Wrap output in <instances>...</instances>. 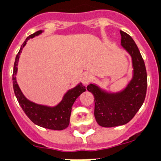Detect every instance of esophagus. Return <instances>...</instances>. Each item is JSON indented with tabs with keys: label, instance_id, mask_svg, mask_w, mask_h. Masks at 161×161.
Masks as SVG:
<instances>
[{
	"label": "esophagus",
	"instance_id": "1",
	"mask_svg": "<svg viewBox=\"0 0 161 161\" xmlns=\"http://www.w3.org/2000/svg\"><path fill=\"white\" fill-rule=\"evenodd\" d=\"M91 79H92V76H91V74L89 73H84L81 76L82 82H83L84 85H88V84L90 82Z\"/></svg>",
	"mask_w": 161,
	"mask_h": 161
}]
</instances>
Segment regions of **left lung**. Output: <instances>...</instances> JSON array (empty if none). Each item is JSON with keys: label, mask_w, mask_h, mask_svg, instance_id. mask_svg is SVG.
<instances>
[{"label": "left lung", "mask_w": 161, "mask_h": 161, "mask_svg": "<svg viewBox=\"0 0 161 161\" xmlns=\"http://www.w3.org/2000/svg\"><path fill=\"white\" fill-rule=\"evenodd\" d=\"M121 45L132 59L133 78L125 90L108 93L90 84L87 89L94 96V116L99 125L105 128L123 125L130 121L143 104L147 92V72L141 53L133 39L120 30Z\"/></svg>", "instance_id": "left-lung-1"}]
</instances>
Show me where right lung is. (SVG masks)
<instances>
[{
    "mask_svg": "<svg viewBox=\"0 0 161 161\" xmlns=\"http://www.w3.org/2000/svg\"><path fill=\"white\" fill-rule=\"evenodd\" d=\"M41 32H42L41 30L37 31L28 36L25 42L22 44L20 51L16 57L13 73V90L23 111L35 125L43 127L45 129H53V130H63L66 129L69 125V119H70L72 106L73 103L82 92L86 90L85 87L81 84H80L75 88L69 90L58 105L51 108L36 104L27 100L20 91L17 85V80H16L19 57H20V53L22 52L24 46L26 45V42L30 38L41 34Z\"/></svg>",
    "mask_w": 161,
    "mask_h": 161,
    "instance_id": "obj_1",
    "label": "right lung"
}]
</instances>
